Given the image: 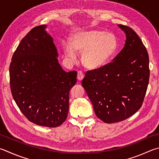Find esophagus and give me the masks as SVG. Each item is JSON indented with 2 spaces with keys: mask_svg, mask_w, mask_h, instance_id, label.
<instances>
[{
  "mask_svg": "<svg viewBox=\"0 0 159 159\" xmlns=\"http://www.w3.org/2000/svg\"><path fill=\"white\" fill-rule=\"evenodd\" d=\"M83 78H84V74L82 71H78V74H77V79L79 80H82Z\"/></svg>",
  "mask_w": 159,
  "mask_h": 159,
  "instance_id": "obj_1",
  "label": "esophagus"
}]
</instances>
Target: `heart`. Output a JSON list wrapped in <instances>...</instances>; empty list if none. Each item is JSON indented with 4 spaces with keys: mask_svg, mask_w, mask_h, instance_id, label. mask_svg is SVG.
I'll use <instances>...</instances> for the list:
<instances>
[{
    "mask_svg": "<svg viewBox=\"0 0 159 159\" xmlns=\"http://www.w3.org/2000/svg\"><path fill=\"white\" fill-rule=\"evenodd\" d=\"M118 47L115 34L100 30L78 31L72 34L71 43H63L65 56L71 61L82 53L81 62L89 70H97L113 56Z\"/></svg>",
    "mask_w": 159,
    "mask_h": 159,
    "instance_id": "obj_1",
    "label": "heart"
}]
</instances>
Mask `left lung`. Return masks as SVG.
<instances>
[{
	"mask_svg": "<svg viewBox=\"0 0 159 159\" xmlns=\"http://www.w3.org/2000/svg\"><path fill=\"white\" fill-rule=\"evenodd\" d=\"M126 34L125 47L111 62L86 72L82 85L95 114L106 123L127 119L143 104L148 89L149 56L131 28L117 25Z\"/></svg>",
	"mask_w": 159,
	"mask_h": 159,
	"instance_id": "left-lung-1",
	"label": "left lung"
}]
</instances>
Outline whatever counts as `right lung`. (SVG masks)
Masks as SVG:
<instances>
[{"label": "right lung", "instance_id": "right-lung-1", "mask_svg": "<svg viewBox=\"0 0 159 159\" xmlns=\"http://www.w3.org/2000/svg\"><path fill=\"white\" fill-rule=\"evenodd\" d=\"M47 27H34L19 43L10 66V88L28 120L39 126L57 127L67 119L69 94L76 83L77 72L62 70Z\"/></svg>", "mask_w": 159, "mask_h": 159}]
</instances>
